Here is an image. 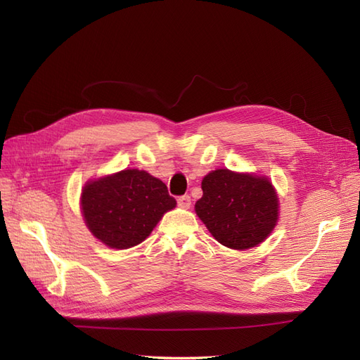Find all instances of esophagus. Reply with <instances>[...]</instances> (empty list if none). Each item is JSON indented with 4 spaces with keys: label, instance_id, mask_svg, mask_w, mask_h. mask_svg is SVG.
<instances>
[{
    "label": "esophagus",
    "instance_id": "obj_1",
    "mask_svg": "<svg viewBox=\"0 0 360 360\" xmlns=\"http://www.w3.org/2000/svg\"><path fill=\"white\" fill-rule=\"evenodd\" d=\"M177 204H179V207H181V209H189V207H191V197H189V195H183V197H179Z\"/></svg>",
    "mask_w": 360,
    "mask_h": 360
}]
</instances>
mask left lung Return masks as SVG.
Instances as JSON below:
<instances>
[{"label": "left lung", "instance_id": "1", "mask_svg": "<svg viewBox=\"0 0 360 360\" xmlns=\"http://www.w3.org/2000/svg\"><path fill=\"white\" fill-rule=\"evenodd\" d=\"M195 212L221 245L243 250L264 242L279 217L275 188L267 177L230 169L207 174Z\"/></svg>", "mask_w": 360, "mask_h": 360}]
</instances>
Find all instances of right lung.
<instances>
[{
	"label": "right lung",
	"mask_w": 360,
	"mask_h": 360,
	"mask_svg": "<svg viewBox=\"0 0 360 360\" xmlns=\"http://www.w3.org/2000/svg\"><path fill=\"white\" fill-rule=\"evenodd\" d=\"M176 204L165 183L139 169H123L91 180L81 195L86 226L112 249H127L144 242Z\"/></svg>",
	"instance_id": "1"
}]
</instances>
